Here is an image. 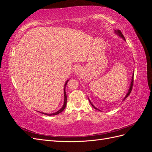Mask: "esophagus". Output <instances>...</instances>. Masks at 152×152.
<instances>
[{
	"mask_svg": "<svg viewBox=\"0 0 152 152\" xmlns=\"http://www.w3.org/2000/svg\"><path fill=\"white\" fill-rule=\"evenodd\" d=\"M82 70V67L80 65H77L74 68V72L75 73H79Z\"/></svg>",
	"mask_w": 152,
	"mask_h": 152,
	"instance_id": "obj_1",
	"label": "esophagus"
}]
</instances>
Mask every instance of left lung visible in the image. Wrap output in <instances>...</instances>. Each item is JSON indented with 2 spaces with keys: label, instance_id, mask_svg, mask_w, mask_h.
<instances>
[{
  "label": "left lung",
  "instance_id": "left-lung-1",
  "mask_svg": "<svg viewBox=\"0 0 152 152\" xmlns=\"http://www.w3.org/2000/svg\"><path fill=\"white\" fill-rule=\"evenodd\" d=\"M115 34H117L118 35H119L120 37H121L124 40H126V39H125V38H124V35H123V34H122V32L119 30H115ZM133 82H134V73H133V74H132V79H131V85H130V87H129V91H128V92H127V94L126 95V96L125 97H124V99L123 100H124L125 99L127 96L130 94V93H131V91H132V86H133ZM89 102H90V103L91 104V105L93 106V107L95 108V109H96V110H99L98 108H96L94 106L93 104V103H92L91 102V101L89 100ZM100 111V110H99Z\"/></svg>",
  "mask_w": 152,
  "mask_h": 152
}]
</instances>
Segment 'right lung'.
Instances as JSON below:
<instances>
[{"mask_svg": "<svg viewBox=\"0 0 152 152\" xmlns=\"http://www.w3.org/2000/svg\"><path fill=\"white\" fill-rule=\"evenodd\" d=\"M68 80H66V82H65V86H65V87H64V104H63V105L62 108H61L60 110H58V112H55V113H43V112H42V113H43V114H44V115H49V116H51V115H58V114H59V113H60L61 112L63 111L64 109L65 108L66 106L67 97H66V91H65V87H66V84H67V83H68Z\"/></svg>", "mask_w": 152, "mask_h": 152, "instance_id": "add662e5", "label": "right lung"}]
</instances>
